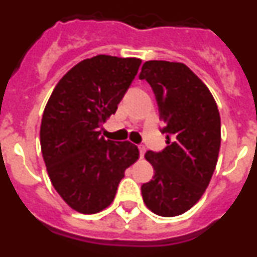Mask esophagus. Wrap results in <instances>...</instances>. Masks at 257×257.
Returning a JSON list of instances; mask_svg holds the SVG:
<instances>
[{
    "label": "esophagus",
    "mask_w": 257,
    "mask_h": 257,
    "mask_svg": "<svg viewBox=\"0 0 257 257\" xmlns=\"http://www.w3.org/2000/svg\"><path fill=\"white\" fill-rule=\"evenodd\" d=\"M138 148H139V152H140V157H144V153H145V147L144 145H139V147H138Z\"/></svg>",
    "instance_id": "esophagus-1"
}]
</instances>
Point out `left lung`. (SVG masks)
<instances>
[{
  "label": "left lung",
  "mask_w": 257,
  "mask_h": 257,
  "mask_svg": "<svg viewBox=\"0 0 257 257\" xmlns=\"http://www.w3.org/2000/svg\"><path fill=\"white\" fill-rule=\"evenodd\" d=\"M139 77L153 88L167 139L162 152L145 153L154 176L142 185L143 199L156 215L178 216L201 199L215 171L219 109L207 86L183 63L145 61Z\"/></svg>",
  "instance_id": "1"
}]
</instances>
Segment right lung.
I'll return each instance as SVG.
<instances>
[{
	"mask_svg": "<svg viewBox=\"0 0 257 257\" xmlns=\"http://www.w3.org/2000/svg\"><path fill=\"white\" fill-rule=\"evenodd\" d=\"M138 58L97 55L74 65L55 86L41 122V151L59 196L81 213L113 202L124 171L139 158L130 142L100 136L139 70Z\"/></svg>",
	"mask_w": 257,
	"mask_h": 257,
	"instance_id": "right-lung-1",
	"label": "right lung"
}]
</instances>
